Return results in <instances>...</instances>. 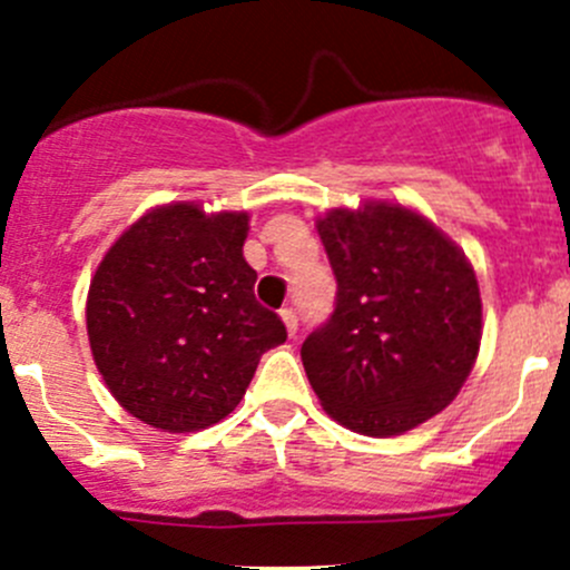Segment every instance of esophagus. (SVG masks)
Returning a JSON list of instances; mask_svg holds the SVG:
<instances>
[{"label":"esophagus","instance_id":"1","mask_svg":"<svg viewBox=\"0 0 570 570\" xmlns=\"http://www.w3.org/2000/svg\"><path fill=\"white\" fill-rule=\"evenodd\" d=\"M281 320H284L286 333H289V336H295V333H297V314H295V308H284V312H281Z\"/></svg>","mask_w":570,"mask_h":570}]
</instances>
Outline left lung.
<instances>
[{"label":"left lung","instance_id":"1","mask_svg":"<svg viewBox=\"0 0 570 570\" xmlns=\"http://www.w3.org/2000/svg\"><path fill=\"white\" fill-rule=\"evenodd\" d=\"M317 232L338 292L331 320L301 347L308 383L342 428L407 433L444 411L474 370V267L435 223L392 200L325 212Z\"/></svg>","mask_w":570,"mask_h":570}]
</instances>
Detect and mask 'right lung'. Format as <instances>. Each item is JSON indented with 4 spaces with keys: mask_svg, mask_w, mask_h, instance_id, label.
Returning <instances> with one entry per match:
<instances>
[{
    "mask_svg": "<svg viewBox=\"0 0 570 570\" xmlns=\"http://www.w3.org/2000/svg\"><path fill=\"white\" fill-rule=\"evenodd\" d=\"M248 212L174 200L137 217L105 253L88 289L96 370L124 411L165 433L226 419L258 358L286 342L253 295Z\"/></svg>",
    "mask_w": 570,
    "mask_h": 570,
    "instance_id": "obj_1",
    "label": "right lung"
}]
</instances>
